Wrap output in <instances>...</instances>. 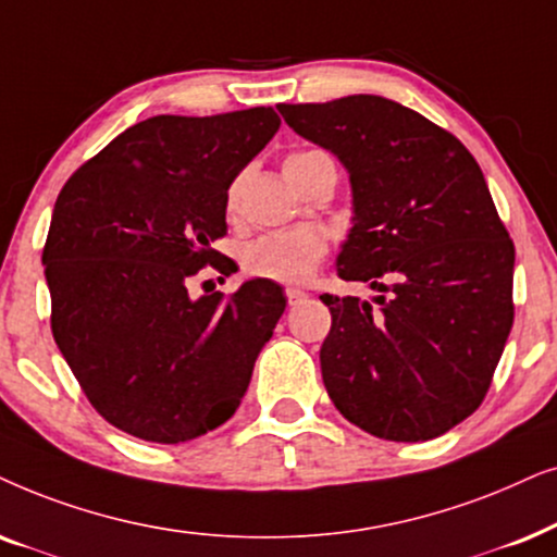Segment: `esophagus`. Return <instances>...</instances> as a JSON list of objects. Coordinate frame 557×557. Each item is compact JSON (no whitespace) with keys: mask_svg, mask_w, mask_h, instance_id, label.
<instances>
[{"mask_svg":"<svg viewBox=\"0 0 557 557\" xmlns=\"http://www.w3.org/2000/svg\"><path fill=\"white\" fill-rule=\"evenodd\" d=\"M285 298H287V306H298V302H302V300L308 298V293L300 290V287H287Z\"/></svg>","mask_w":557,"mask_h":557,"instance_id":"obj_1","label":"esophagus"}]
</instances>
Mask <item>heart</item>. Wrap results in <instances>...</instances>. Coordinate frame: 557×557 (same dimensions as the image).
<instances>
[{
    "label": "heart",
    "mask_w": 557,
    "mask_h": 557,
    "mask_svg": "<svg viewBox=\"0 0 557 557\" xmlns=\"http://www.w3.org/2000/svg\"><path fill=\"white\" fill-rule=\"evenodd\" d=\"M329 158L321 150H302L287 154L283 168L287 181L298 188V181L310 162ZM236 190L228 193V206L234 203ZM329 244L315 228H295V232H272L249 242L242 249L244 272L259 280H272L280 285H302L313 277L318 264L323 262Z\"/></svg>",
    "instance_id": "b5f03b06"
}]
</instances>
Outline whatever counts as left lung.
Masks as SVG:
<instances>
[{
  "label": "left lung",
  "mask_w": 557,
  "mask_h": 557,
  "mask_svg": "<svg viewBox=\"0 0 557 557\" xmlns=\"http://www.w3.org/2000/svg\"><path fill=\"white\" fill-rule=\"evenodd\" d=\"M344 162L354 226L336 270L376 306L321 295L329 397L384 441L438 438L484 403L515 321V244L473 154L438 124L372 94L277 103Z\"/></svg>",
  "instance_id": "obj_1"
}]
</instances>
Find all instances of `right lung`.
Masks as SVG:
<instances>
[{"instance_id":"obj_1","label":"right lung","mask_w":557,"mask_h":557,"mask_svg":"<svg viewBox=\"0 0 557 557\" xmlns=\"http://www.w3.org/2000/svg\"><path fill=\"white\" fill-rule=\"evenodd\" d=\"M280 129L272 107L160 114L111 139L58 193L42 249L50 329L111 425L185 443L226 422L285 310L283 287L249 280L232 298H190L226 234L228 185Z\"/></svg>"}]
</instances>
